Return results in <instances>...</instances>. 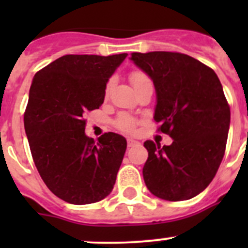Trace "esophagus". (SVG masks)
Returning <instances> with one entry per match:
<instances>
[{"label": "esophagus", "instance_id": "obj_1", "mask_svg": "<svg viewBox=\"0 0 248 248\" xmlns=\"http://www.w3.org/2000/svg\"><path fill=\"white\" fill-rule=\"evenodd\" d=\"M139 144L140 142L138 141V140H134L132 138L127 139V145H128V147H133V146H136V145H139Z\"/></svg>", "mask_w": 248, "mask_h": 248}]
</instances>
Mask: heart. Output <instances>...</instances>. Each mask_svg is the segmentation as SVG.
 Returning <instances> with one entry per match:
<instances>
[{
    "label": "heart",
    "instance_id": "b5f03b06",
    "mask_svg": "<svg viewBox=\"0 0 248 248\" xmlns=\"http://www.w3.org/2000/svg\"><path fill=\"white\" fill-rule=\"evenodd\" d=\"M145 80H149V78H147L146 74L142 73V72L136 71L131 74V81L134 87H136L137 85H139L140 82L145 81ZM109 86L110 85H108L106 89L107 93H108L109 91ZM117 126H119V128L124 132H133L134 126H136V120H134L133 117L128 116V115H122L119 119V121H117Z\"/></svg>",
    "mask_w": 248,
    "mask_h": 248
}]
</instances>
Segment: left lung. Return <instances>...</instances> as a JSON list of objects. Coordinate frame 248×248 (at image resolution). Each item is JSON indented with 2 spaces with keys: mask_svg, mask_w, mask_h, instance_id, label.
Here are the masks:
<instances>
[{
  "mask_svg": "<svg viewBox=\"0 0 248 248\" xmlns=\"http://www.w3.org/2000/svg\"><path fill=\"white\" fill-rule=\"evenodd\" d=\"M129 60L154 82V119L172 139L168 146L144 142L145 185L164 201L193 198L212 181L226 150L231 110L221 81L211 68L179 52H133Z\"/></svg>",
  "mask_w": 248,
  "mask_h": 248,
  "instance_id": "left-lung-1",
  "label": "left lung"
}]
</instances>
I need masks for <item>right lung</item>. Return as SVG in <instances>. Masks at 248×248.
Listing matches in <instances>:
<instances>
[{
  "label": "right lung",
  "instance_id": "add662e5",
  "mask_svg": "<svg viewBox=\"0 0 248 248\" xmlns=\"http://www.w3.org/2000/svg\"><path fill=\"white\" fill-rule=\"evenodd\" d=\"M126 57L64 55L32 80L24 116L32 157L47 188L69 204L102 201L116 181L126 139L109 132L94 142L82 117L103 104L107 84Z\"/></svg>",
  "mask_w": 248,
  "mask_h": 248
}]
</instances>
